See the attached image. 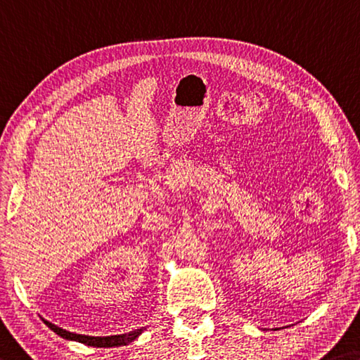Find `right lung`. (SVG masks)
<instances>
[{
    "label": "right lung",
    "instance_id": "obj_1",
    "mask_svg": "<svg viewBox=\"0 0 360 360\" xmlns=\"http://www.w3.org/2000/svg\"><path fill=\"white\" fill-rule=\"evenodd\" d=\"M48 327L56 332L59 336L65 340H72V341H78V343L88 345V346H96V347H113V346H122V345H128L131 341H134L138 336L142 333L144 328H138L134 332L124 333V335H112V336H88V335H77L72 332H67V330L57 327V325L46 322Z\"/></svg>",
    "mask_w": 360,
    "mask_h": 360
}]
</instances>
